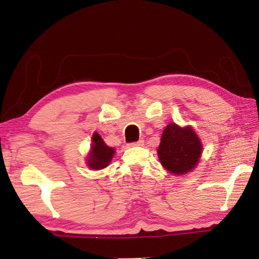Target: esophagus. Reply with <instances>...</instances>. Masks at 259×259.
Returning <instances> with one entry per match:
<instances>
[{
	"instance_id": "34e87169",
	"label": "esophagus",
	"mask_w": 259,
	"mask_h": 259,
	"mask_svg": "<svg viewBox=\"0 0 259 259\" xmlns=\"http://www.w3.org/2000/svg\"><path fill=\"white\" fill-rule=\"evenodd\" d=\"M129 146H131V147H134V146H144V140L140 139V140H138V142H136V143H131V144H129Z\"/></svg>"
}]
</instances>
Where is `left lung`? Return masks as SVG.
Wrapping results in <instances>:
<instances>
[{"mask_svg":"<svg viewBox=\"0 0 259 259\" xmlns=\"http://www.w3.org/2000/svg\"><path fill=\"white\" fill-rule=\"evenodd\" d=\"M202 150L201 139L191 125L179 126L172 122L162 133L157 156L165 170L182 176L196 168Z\"/></svg>","mask_w":259,"mask_h":259,"instance_id":"1","label":"left lung"}]
</instances>
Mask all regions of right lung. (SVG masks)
Returning <instances> with one entry per match:
<instances>
[{"label": "right lung", "instance_id": "add662e5", "mask_svg": "<svg viewBox=\"0 0 259 259\" xmlns=\"http://www.w3.org/2000/svg\"><path fill=\"white\" fill-rule=\"evenodd\" d=\"M114 154L115 150L107 146L100 135L95 131L91 137L90 151L85 159L87 165L93 170H102L109 165Z\"/></svg>", "mask_w": 259, "mask_h": 259}]
</instances>
